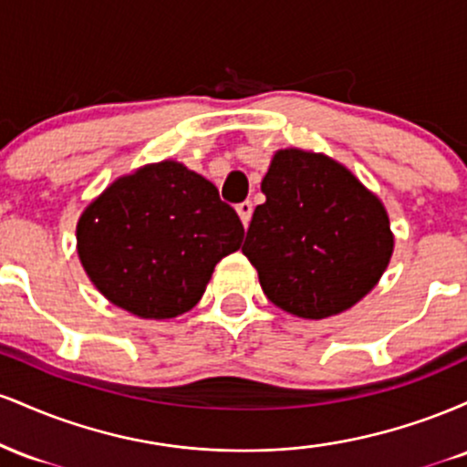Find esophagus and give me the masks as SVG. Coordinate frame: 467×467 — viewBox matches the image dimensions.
<instances>
[{
  "label": "esophagus",
  "mask_w": 467,
  "mask_h": 467,
  "mask_svg": "<svg viewBox=\"0 0 467 467\" xmlns=\"http://www.w3.org/2000/svg\"><path fill=\"white\" fill-rule=\"evenodd\" d=\"M252 211H254V206H252V202H250V200H245V202L237 203V213H239L241 222H244V226H248V223H250V219H252Z\"/></svg>",
  "instance_id": "esophagus-1"
}]
</instances>
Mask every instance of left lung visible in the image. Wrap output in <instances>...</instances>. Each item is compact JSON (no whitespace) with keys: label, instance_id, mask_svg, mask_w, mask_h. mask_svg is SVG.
Here are the masks:
<instances>
[{"label":"left lung","instance_id":"obj_1","mask_svg":"<svg viewBox=\"0 0 467 467\" xmlns=\"http://www.w3.org/2000/svg\"><path fill=\"white\" fill-rule=\"evenodd\" d=\"M244 254L283 312L327 318L349 309L387 270L393 234L384 206L327 155L285 149L261 182Z\"/></svg>","mask_w":467,"mask_h":467}]
</instances>
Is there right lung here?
<instances>
[{
	"mask_svg": "<svg viewBox=\"0 0 467 467\" xmlns=\"http://www.w3.org/2000/svg\"><path fill=\"white\" fill-rule=\"evenodd\" d=\"M241 239L244 223L215 184L171 160L116 180L77 228L80 264L100 294L155 320L195 307Z\"/></svg>",
	"mask_w": 467,
	"mask_h": 467,
	"instance_id": "add662e5",
	"label": "right lung"
}]
</instances>
